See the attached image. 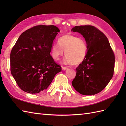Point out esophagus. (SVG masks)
I'll list each match as a JSON object with an SVG mask.
<instances>
[{
    "instance_id": "34e87169",
    "label": "esophagus",
    "mask_w": 126,
    "mask_h": 126,
    "mask_svg": "<svg viewBox=\"0 0 126 126\" xmlns=\"http://www.w3.org/2000/svg\"><path fill=\"white\" fill-rule=\"evenodd\" d=\"M68 68H67V67H65V66H62V70H66V69H67Z\"/></svg>"
}]
</instances>
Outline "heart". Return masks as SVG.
I'll return each mask as SVG.
<instances>
[{
  "mask_svg": "<svg viewBox=\"0 0 126 126\" xmlns=\"http://www.w3.org/2000/svg\"><path fill=\"white\" fill-rule=\"evenodd\" d=\"M58 44H53L51 47V54L55 60H58L64 54V51L66 57L63 62L66 64L79 65L86 57L87 44L83 38L66 34L59 38Z\"/></svg>",
  "mask_w": 126,
  "mask_h": 126,
  "instance_id": "1",
  "label": "heart"
}]
</instances>
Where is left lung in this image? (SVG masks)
<instances>
[{
  "label": "left lung",
  "instance_id": "obj_1",
  "mask_svg": "<svg viewBox=\"0 0 126 126\" xmlns=\"http://www.w3.org/2000/svg\"><path fill=\"white\" fill-rule=\"evenodd\" d=\"M83 36L87 44V54L76 68L72 85L84 95H93L101 92L113 77L115 56L108 38L92 25L76 26L71 29Z\"/></svg>",
  "mask_w": 126,
  "mask_h": 126
}]
</instances>
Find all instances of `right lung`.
Returning <instances> with one entry per match:
<instances>
[{
    "mask_svg": "<svg viewBox=\"0 0 126 126\" xmlns=\"http://www.w3.org/2000/svg\"><path fill=\"white\" fill-rule=\"evenodd\" d=\"M59 29L54 25H38L19 37L10 54L11 73L21 89L39 93L49 86L61 71L50 55Z\"/></svg>",
    "mask_w": 126,
    "mask_h": 126,
    "instance_id": "add662e5",
    "label": "right lung"
}]
</instances>
